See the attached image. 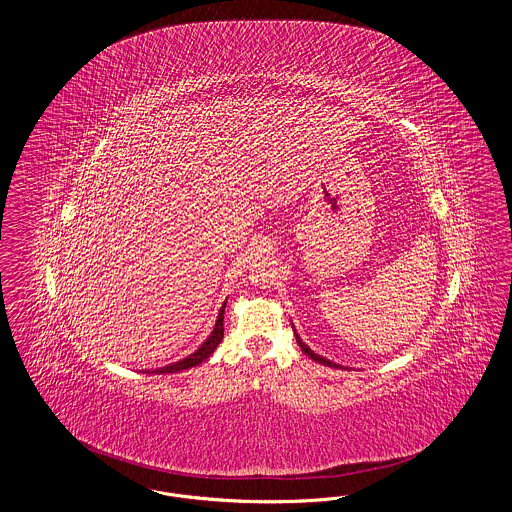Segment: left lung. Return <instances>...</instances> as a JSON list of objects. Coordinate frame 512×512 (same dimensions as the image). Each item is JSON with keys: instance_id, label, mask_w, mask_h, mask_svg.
<instances>
[{"instance_id": "left-lung-1", "label": "left lung", "mask_w": 512, "mask_h": 512, "mask_svg": "<svg viewBox=\"0 0 512 512\" xmlns=\"http://www.w3.org/2000/svg\"><path fill=\"white\" fill-rule=\"evenodd\" d=\"M295 332V330H293ZM295 340H297V343H299V347H301V351L307 355V357H311L313 361H317V363H320V365H326V366H334V368H338V365L336 363H332V361H328V359H324V357H320V355H317L315 351H311L303 341L299 340V336L295 334Z\"/></svg>"}]
</instances>
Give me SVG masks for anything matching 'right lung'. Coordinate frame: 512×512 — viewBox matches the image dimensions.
I'll use <instances>...</instances> for the list:
<instances>
[{"label": "right lung", "mask_w": 512, "mask_h": 512, "mask_svg": "<svg viewBox=\"0 0 512 512\" xmlns=\"http://www.w3.org/2000/svg\"><path fill=\"white\" fill-rule=\"evenodd\" d=\"M224 307H226V301H224L222 307H220L219 317H217V322H215V328H213L211 336L201 343V347H199L195 353L188 355L186 359H182V361H178V363H172V365L163 366V368H157V370H151V372H155V374L180 372V370H186V368L201 365L205 359H209V357L213 355V351L217 349L220 340L224 338V322H222V320H224ZM146 372H149V370H146Z\"/></svg>", "instance_id": "add662e5"}]
</instances>
